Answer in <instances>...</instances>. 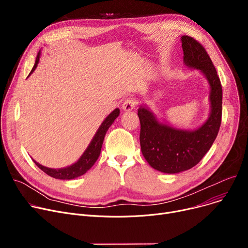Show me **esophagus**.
<instances>
[{
    "label": "esophagus",
    "mask_w": 248,
    "mask_h": 248,
    "mask_svg": "<svg viewBox=\"0 0 248 248\" xmlns=\"http://www.w3.org/2000/svg\"><path fill=\"white\" fill-rule=\"evenodd\" d=\"M136 105H137V102H136V100L134 98H127L124 101V103L122 105V108L125 111H131V110H133L136 107Z\"/></svg>",
    "instance_id": "obj_1"
}]
</instances>
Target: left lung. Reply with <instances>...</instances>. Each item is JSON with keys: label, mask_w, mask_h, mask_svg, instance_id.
I'll return each instance as SVG.
<instances>
[{"label": "left lung", "mask_w": 248, "mask_h": 248, "mask_svg": "<svg viewBox=\"0 0 248 248\" xmlns=\"http://www.w3.org/2000/svg\"><path fill=\"white\" fill-rule=\"evenodd\" d=\"M181 41L185 65L200 70L209 82L208 120L194 131H186L159 123L146 107L138 109L142 154L151 167L170 174L188 170L200 162L218 134L222 116V87L209 55L194 38L182 36Z\"/></svg>", "instance_id": "8db88e82"}]
</instances>
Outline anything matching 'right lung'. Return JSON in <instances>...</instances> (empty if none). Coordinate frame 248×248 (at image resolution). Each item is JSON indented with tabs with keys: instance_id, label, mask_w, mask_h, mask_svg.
Wrapping results in <instances>:
<instances>
[{
	"instance_id": "right-lung-1",
	"label": "right lung",
	"mask_w": 248,
	"mask_h": 248,
	"mask_svg": "<svg viewBox=\"0 0 248 248\" xmlns=\"http://www.w3.org/2000/svg\"><path fill=\"white\" fill-rule=\"evenodd\" d=\"M39 59H40V53L37 56L35 65H34L30 74H32L34 70L36 69V67L38 66ZM119 113H120L119 109H115L108 116V117L104 120V122L101 124V126L99 127L93 140L89 144L88 148L86 149V151L83 153L81 158L78 160V161L75 164H73V165H71L69 167H66V168L52 169V168H48V167H45V166L39 164L38 162L35 161V160H33V161L35 162V164L42 171H44L46 174H48L49 176H51L53 178H56V179L70 180V179H74L76 177H79V176L83 175V174H85L87 171H88L94 165V163L97 161V159H98V157L100 155V152H101L102 144H103L104 137L106 135L107 130L112 125L114 120L118 117Z\"/></svg>"
}]
</instances>
